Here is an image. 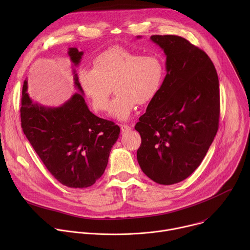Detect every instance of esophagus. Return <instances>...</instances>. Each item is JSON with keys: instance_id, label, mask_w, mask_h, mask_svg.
Instances as JSON below:
<instances>
[{"instance_id": "esophagus-1", "label": "esophagus", "mask_w": 250, "mask_h": 250, "mask_svg": "<svg viewBox=\"0 0 250 250\" xmlns=\"http://www.w3.org/2000/svg\"><path fill=\"white\" fill-rule=\"evenodd\" d=\"M120 126H121V130L123 132H126V131H129L131 129V127L127 125H120Z\"/></svg>"}]
</instances>
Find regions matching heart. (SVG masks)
Masks as SVG:
<instances>
[{
    "instance_id": "obj_1",
    "label": "heart",
    "mask_w": 250,
    "mask_h": 250,
    "mask_svg": "<svg viewBox=\"0 0 250 250\" xmlns=\"http://www.w3.org/2000/svg\"><path fill=\"white\" fill-rule=\"evenodd\" d=\"M165 68L157 55H144L120 46L112 47L93 60V68L78 72L81 89L96 112L109 106L112 88L116 97L110 116L126 121L136 104H145L158 94L164 79Z\"/></svg>"
}]
</instances>
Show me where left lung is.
<instances>
[{
    "mask_svg": "<svg viewBox=\"0 0 250 250\" xmlns=\"http://www.w3.org/2000/svg\"><path fill=\"white\" fill-rule=\"evenodd\" d=\"M140 38V37H137ZM166 55V76L135 129L137 161L161 185L179 183L201 164L220 120V86L205 51L178 35H152Z\"/></svg>",
    "mask_w": 250,
    "mask_h": 250,
    "instance_id": "left-lung-1",
    "label": "left lung"
}]
</instances>
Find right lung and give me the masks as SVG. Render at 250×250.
<instances>
[{
  "instance_id": "right-lung-1",
  "label": "right lung",
  "mask_w": 250,
  "mask_h": 250,
  "mask_svg": "<svg viewBox=\"0 0 250 250\" xmlns=\"http://www.w3.org/2000/svg\"><path fill=\"white\" fill-rule=\"evenodd\" d=\"M68 55L78 66L83 51L71 47ZM75 93L60 106L34 103L23 82L21 122L23 133L45 167L61 184L87 188L96 183L108 165L111 149L120 136V126L95 116L73 69Z\"/></svg>"
}]
</instances>
